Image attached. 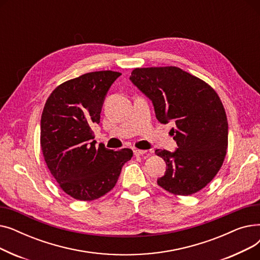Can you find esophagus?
<instances>
[{
    "label": "esophagus",
    "mask_w": 260,
    "mask_h": 260,
    "mask_svg": "<svg viewBox=\"0 0 260 260\" xmlns=\"http://www.w3.org/2000/svg\"><path fill=\"white\" fill-rule=\"evenodd\" d=\"M147 152L146 151H143V149H134V154H135V156H142V155H144V154H146Z\"/></svg>",
    "instance_id": "34e87169"
}]
</instances>
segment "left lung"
I'll return each mask as SVG.
<instances>
[{"mask_svg":"<svg viewBox=\"0 0 260 260\" xmlns=\"http://www.w3.org/2000/svg\"><path fill=\"white\" fill-rule=\"evenodd\" d=\"M132 83L152 101L160 123L173 122L177 149H156L167 163L157 183L174 195L203 188L220 170L228 148V119L216 91L179 67L136 68Z\"/></svg>","mask_w":260,"mask_h":260,"instance_id":"obj_1","label":"left lung"}]
</instances>
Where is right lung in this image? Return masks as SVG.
<instances>
[{
  "instance_id": "obj_1",
  "label": "right lung",
  "mask_w": 260,
  "mask_h": 260,
  "mask_svg": "<svg viewBox=\"0 0 260 260\" xmlns=\"http://www.w3.org/2000/svg\"><path fill=\"white\" fill-rule=\"evenodd\" d=\"M120 76L112 71L84 74L59 85L45 103L41 148L53 178L75 199L90 201L108 193L133 157L129 148H97L91 131L100 123L107 91Z\"/></svg>"
}]
</instances>
